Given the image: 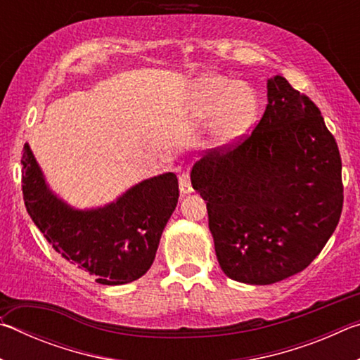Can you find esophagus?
Wrapping results in <instances>:
<instances>
[{"label":"esophagus","mask_w":360,"mask_h":360,"mask_svg":"<svg viewBox=\"0 0 360 360\" xmlns=\"http://www.w3.org/2000/svg\"><path fill=\"white\" fill-rule=\"evenodd\" d=\"M179 192L182 195H187L193 192V187H192V182H191V173L188 172H182L179 174Z\"/></svg>","instance_id":"obj_1"}]
</instances>
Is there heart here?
Segmentation results:
<instances>
[{
    "mask_svg": "<svg viewBox=\"0 0 360 360\" xmlns=\"http://www.w3.org/2000/svg\"><path fill=\"white\" fill-rule=\"evenodd\" d=\"M257 111V98L249 87L222 76L200 79L187 106L191 120H205L219 115L214 124V136L227 141L246 129Z\"/></svg>",
    "mask_w": 360,
    "mask_h": 360,
    "instance_id": "obj_1",
    "label": "heart"
}]
</instances>
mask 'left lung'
I'll list each match as a JSON object with an SVG mask.
<instances>
[{
  "label": "left lung",
  "instance_id": "left-lung-1",
  "mask_svg": "<svg viewBox=\"0 0 360 360\" xmlns=\"http://www.w3.org/2000/svg\"><path fill=\"white\" fill-rule=\"evenodd\" d=\"M241 141L195 163L216 255L229 278L273 284L318 257L343 210L341 157L314 101L283 76Z\"/></svg>",
  "mask_w": 360,
  "mask_h": 360
}]
</instances>
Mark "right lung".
<instances>
[{
	"label": "right lung",
	"instance_id": "add662e5",
	"mask_svg": "<svg viewBox=\"0 0 360 360\" xmlns=\"http://www.w3.org/2000/svg\"><path fill=\"white\" fill-rule=\"evenodd\" d=\"M22 167L28 214L65 260L106 285L131 283L148 273L162 231L178 205L176 174L139 182L105 208L76 211L49 191L28 144Z\"/></svg>",
	"mask_w": 360,
	"mask_h": 360
}]
</instances>
